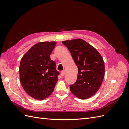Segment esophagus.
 <instances>
[{"instance_id":"1","label":"esophagus","mask_w":129,"mask_h":129,"mask_svg":"<svg viewBox=\"0 0 129 129\" xmlns=\"http://www.w3.org/2000/svg\"><path fill=\"white\" fill-rule=\"evenodd\" d=\"M61 76H64V75H65V72L64 71H62L61 72Z\"/></svg>"}]
</instances>
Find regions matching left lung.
I'll list each match as a JSON object with an SVG mask.
<instances>
[{
	"label": "left lung",
	"instance_id": "left-lung-1",
	"mask_svg": "<svg viewBox=\"0 0 129 129\" xmlns=\"http://www.w3.org/2000/svg\"><path fill=\"white\" fill-rule=\"evenodd\" d=\"M71 52L78 68L75 83L70 85L72 93L79 99L90 98L97 91L104 76V63L97 50L81 39L62 41Z\"/></svg>",
	"mask_w": 129,
	"mask_h": 129
}]
</instances>
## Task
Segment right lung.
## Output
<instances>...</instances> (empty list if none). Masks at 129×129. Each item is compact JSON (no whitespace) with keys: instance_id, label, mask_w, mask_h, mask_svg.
<instances>
[{"instance_id":"1","label":"right lung","mask_w":129,"mask_h":129,"mask_svg":"<svg viewBox=\"0 0 129 129\" xmlns=\"http://www.w3.org/2000/svg\"><path fill=\"white\" fill-rule=\"evenodd\" d=\"M56 43L41 42L34 45L21 58L20 80L25 91L33 98L42 100L52 94L60 73L50 55Z\"/></svg>"}]
</instances>
